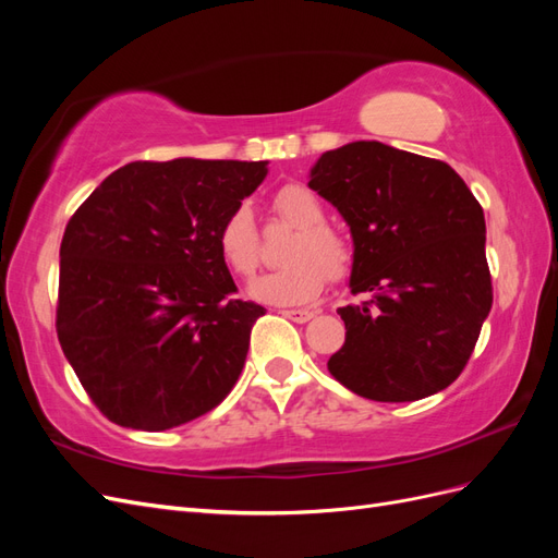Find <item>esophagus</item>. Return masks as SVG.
<instances>
[{
  "instance_id": "esophagus-1",
  "label": "esophagus",
  "mask_w": 558,
  "mask_h": 558,
  "mask_svg": "<svg viewBox=\"0 0 558 558\" xmlns=\"http://www.w3.org/2000/svg\"><path fill=\"white\" fill-rule=\"evenodd\" d=\"M281 316L295 320V324H307V320L314 318V312L312 310H283Z\"/></svg>"
}]
</instances>
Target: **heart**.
Segmentation results:
<instances>
[{
    "label": "heart",
    "mask_w": 558,
    "mask_h": 558,
    "mask_svg": "<svg viewBox=\"0 0 558 558\" xmlns=\"http://www.w3.org/2000/svg\"><path fill=\"white\" fill-rule=\"evenodd\" d=\"M269 209L283 223L295 228L286 244L281 265L251 286V295L269 305L293 307L312 302L328 281L349 275L353 248L344 234L326 223V207L307 185L286 183L269 197ZM218 253L234 277L248 279L263 263L260 230L248 205H238L216 232Z\"/></svg>",
    "instance_id": "b5f03b06"
}]
</instances>
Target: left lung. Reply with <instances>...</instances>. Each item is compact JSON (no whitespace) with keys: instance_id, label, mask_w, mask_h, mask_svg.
Instances as JSON below:
<instances>
[{"instance_id":"8db88e82","label":"left lung","mask_w":558,"mask_h":558,"mask_svg":"<svg viewBox=\"0 0 558 558\" xmlns=\"http://www.w3.org/2000/svg\"><path fill=\"white\" fill-rule=\"evenodd\" d=\"M310 189L351 228L347 337L330 375L356 396L412 402L459 379L492 312L482 205L442 160L381 142L326 150Z\"/></svg>"}]
</instances>
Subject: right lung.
Segmentation results:
<instances>
[{
    "label": "right lung",
    "mask_w": 558,
    "mask_h": 558,
    "mask_svg": "<svg viewBox=\"0 0 558 558\" xmlns=\"http://www.w3.org/2000/svg\"><path fill=\"white\" fill-rule=\"evenodd\" d=\"M265 165L130 162L66 223L58 340L113 424L167 430L211 412L232 391L265 310L232 298L238 286L216 232L263 183Z\"/></svg>",
    "instance_id": "1"
}]
</instances>
